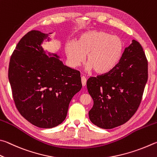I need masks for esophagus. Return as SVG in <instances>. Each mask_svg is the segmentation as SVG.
I'll list each match as a JSON object with an SVG mask.
<instances>
[{
	"mask_svg": "<svg viewBox=\"0 0 157 157\" xmlns=\"http://www.w3.org/2000/svg\"><path fill=\"white\" fill-rule=\"evenodd\" d=\"M81 82H82V86H86V82H87V79L85 76H82L81 77Z\"/></svg>",
	"mask_w": 157,
	"mask_h": 157,
	"instance_id": "34e87169",
	"label": "esophagus"
}]
</instances>
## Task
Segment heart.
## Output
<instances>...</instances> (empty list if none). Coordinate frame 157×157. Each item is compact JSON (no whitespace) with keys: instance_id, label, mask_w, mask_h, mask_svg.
<instances>
[{"instance_id":"obj_1","label":"heart","mask_w":157,"mask_h":157,"mask_svg":"<svg viewBox=\"0 0 157 157\" xmlns=\"http://www.w3.org/2000/svg\"><path fill=\"white\" fill-rule=\"evenodd\" d=\"M123 48V41L118 36L103 31L90 30L79 36L77 43L68 42L65 49L72 67L80 66L87 55V70H94L98 74H105L119 63Z\"/></svg>"}]
</instances>
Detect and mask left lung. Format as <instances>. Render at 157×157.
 Here are the masks:
<instances>
[{
  "mask_svg": "<svg viewBox=\"0 0 157 157\" xmlns=\"http://www.w3.org/2000/svg\"><path fill=\"white\" fill-rule=\"evenodd\" d=\"M147 60L138 41L125 48L113 70L87 81L94 105L89 118L95 125L112 129L124 124L136 112L147 81Z\"/></svg>",
  "mask_w": 157,
  "mask_h": 157,
  "instance_id": "8db88e82",
  "label": "left lung"
}]
</instances>
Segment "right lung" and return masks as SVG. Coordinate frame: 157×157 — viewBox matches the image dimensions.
Here are the masks:
<instances>
[{"label": "right lung", "instance_id": "add662e5", "mask_svg": "<svg viewBox=\"0 0 157 157\" xmlns=\"http://www.w3.org/2000/svg\"><path fill=\"white\" fill-rule=\"evenodd\" d=\"M49 34L32 30L11 56L8 78L16 108L27 121L52 128L65 119L71 98L82 87L81 74L65 65L56 53L42 47Z\"/></svg>", "mask_w": 157, "mask_h": 157}]
</instances>
